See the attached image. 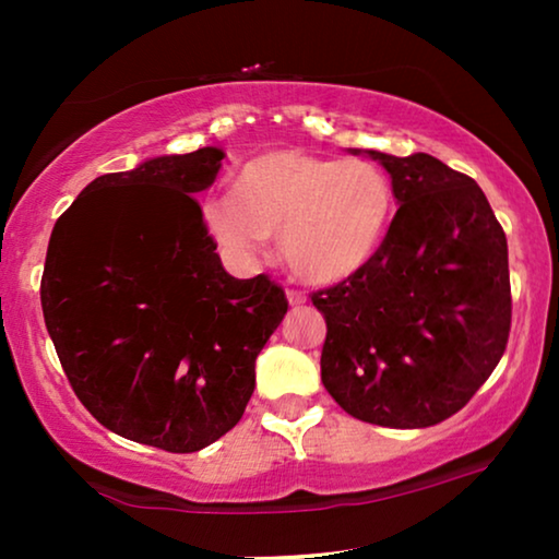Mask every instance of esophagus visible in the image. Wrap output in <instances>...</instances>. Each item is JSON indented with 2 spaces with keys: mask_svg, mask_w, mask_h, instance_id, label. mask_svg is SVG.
Listing matches in <instances>:
<instances>
[{
  "mask_svg": "<svg viewBox=\"0 0 559 559\" xmlns=\"http://www.w3.org/2000/svg\"><path fill=\"white\" fill-rule=\"evenodd\" d=\"M287 302H289V305H302V302H305V295L300 293V289L289 287V289H287Z\"/></svg>",
  "mask_w": 559,
  "mask_h": 559,
  "instance_id": "34e87169",
  "label": "esophagus"
}]
</instances>
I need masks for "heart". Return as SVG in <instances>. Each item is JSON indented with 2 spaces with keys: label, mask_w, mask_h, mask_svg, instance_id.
<instances>
[{
  "label": "heart",
  "mask_w": 559,
  "mask_h": 559,
  "mask_svg": "<svg viewBox=\"0 0 559 559\" xmlns=\"http://www.w3.org/2000/svg\"><path fill=\"white\" fill-rule=\"evenodd\" d=\"M392 213V180L377 163L277 150L241 167L234 195L205 201L203 224L236 262H249L280 236L297 277L335 285L377 257Z\"/></svg>",
  "instance_id": "heart-1"
}]
</instances>
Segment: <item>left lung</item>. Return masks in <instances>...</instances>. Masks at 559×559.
I'll list each match as a JSON object with an SVG mask.
<instances>
[{
    "label": "left lung",
    "instance_id": "left-lung-1",
    "mask_svg": "<svg viewBox=\"0 0 559 559\" xmlns=\"http://www.w3.org/2000/svg\"><path fill=\"white\" fill-rule=\"evenodd\" d=\"M366 155L400 211L361 272L312 293L328 325L320 379L350 417L415 430L463 409L507 350V234L478 182L438 157Z\"/></svg>",
    "mask_w": 559,
    "mask_h": 559
}]
</instances>
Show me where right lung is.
<instances>
[{"label":"right lung","mask_w":559,"mask_h":559,"mask_svg":"<svg viewBox=\"0 0 559 559\" xmlns=\"http://www.w3.org/2000/svg\"><path fill=\"white\" fill-rule=\"evenodd\" d=\"M224 152L163 155L88 182L52 228L43 316L68 381L106 430L195 453L239 423L285 289L224 270L195 193Z\"/></svg>","instance_id":"1"}]
</instances>
